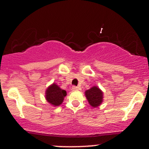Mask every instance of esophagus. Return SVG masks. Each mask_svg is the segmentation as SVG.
<instances>
[{"mask_svg": "<svg viewBox=\"0 0 149 149\" xmlns=\"http://www.w3.org/2000/svg\"><path fill=\"white\" fill-rule=\"evenodd\" d=\"M72 90H74V91H76V90H78V88L77 86H73Z\"/></svg>", "mask_w": 149, "mask_h": 149, "instance_id": "34e87169", "label": "esophagus"}]
</instances>
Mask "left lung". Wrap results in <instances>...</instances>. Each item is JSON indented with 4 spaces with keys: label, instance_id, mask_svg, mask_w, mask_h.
Segmentation results:
<instances>
[{
    "label": "left lung",
    "instance_id": "8db88e82",
    "mask_svg": "<svg viewBox=\"0 0 149 149\" xmlns=\"http://www.w3.org/2000/svg\"><path fill=\"white\" fill-rule=\"evenodd\" d=\"M85 94L89 104L92 107H99L103 102V92L98 87H92L90 90H86Z\"/></svg>",
    "mask_w": 149,
    "mask_h": 149
}]
</instances>
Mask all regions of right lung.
<instances>
[{"instance_id":"1","label":"right lung","mask_w":149,"mask_h":149,"mask_svg":"<svg viewBox=\"0 0 149 149\" xmlns=\"http://www.w3.org/2000/svg\"><path fill=\"white\" fill-rule=\"evenodd\" d=\"M66 96V92L62 90L56 85L53 83L49 86L45 92V99L47 102L54 107L59 106L64 101V97Z\"/></svg>"}]
</instances>
